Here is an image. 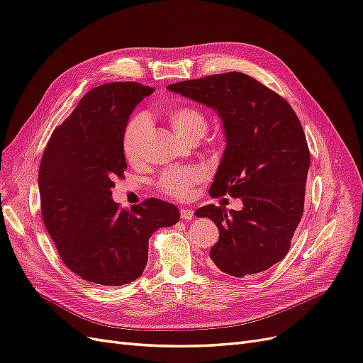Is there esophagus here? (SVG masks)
Listing matches in <instances>:
<instances>
[{"label":"esophagus","instance_id":"esophagus-1","mask_svg":"<svg viewBox=\"0 0 363 363\" xmlns=\"http://www.w3.org/2000/svg\"><path fill=\"white\" fill-rule=\"evenodd\" d=\"M180 216H182L183 221H191V219L194 218V211L189 207H183L180 211Z\"/></svg>","mask_w":363,"mask_h":363}]
</instances>
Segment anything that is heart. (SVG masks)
<instances>
[{
	"label": "heart",
	"instance_id": "1",
	"mask_svg": "<svg viewBox=\"0 0 363 363\" xmlns=\"http://www.w3.org/2000/svg\"><path fill=\"white\" fill-rule=\"evenodd\" d=\"M167 119L179 138L192 142L204 136L207 130V118L201 108L191 104L175 106L169 108ZM148 131V119L144 115H138L130 119L123 136V151L128 162H136L140 157L142 145ZM206 177V172L200 167H184L164 171L157 186L159 191L172 199L184 200L192 194L194 186Z\"/></svg>",
	"mask_w": 363,
	"mask_h": 363
}]
</instances>
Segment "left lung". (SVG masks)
<instances>
[{
    "mask_svg": "<svg viewBox=\"0 0 363 363\" xmlns=\"http://www.w3.org/2000/svg\"><path fill=\"white\" fill-rule=\"evenodd\" d=\"M168 89L213 108L223 119L225 151L208 195L242 200V211L207 204L196 216L219 230L211 259L218 269L245 277L276 265L301 221L311 152L289 103L242 72L207 75Z\"/></svg>",
    "mask_w": 363,
    "mask_h": 363,
    "instance_id": "obj_1",
    "label": "left lung"
}]
</instances>
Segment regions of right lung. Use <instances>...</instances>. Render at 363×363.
I'll use <instances>...</instances> for the list:
<instances>
[{"instance_id": "obj_1", "label": "right lung", "mask_w": 363, "mask_h": 363, "mask_svg": "<svg viewBox=\"0 0 363 363\" xmlns=\"http://www.w3.org/2000/svg\"><path fill=\"white\" fill-rule=\"evenodd\" d=\"M155 92L135 82L107 83L87 92L52 131L39 167L43 224L59 256L77 276L104 286L140 277L148 239L177 224V206L157 199L121 208L113 180L127 169L123 136L135 107Z\"/></svg>"}]
</instances>
